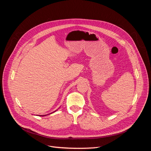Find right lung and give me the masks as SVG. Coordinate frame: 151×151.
<instances>
[{
  "label": "right lung",
  "mask_w": 151,
  "mask_h": 151,
  "mask_svg": "<svg viewBox=\"0 0 151 151\" xmlns=\"http://www.w3.org/2000/svg\"><path fill=\"white\" fill-rule=\"evenodd\" d=\"M57 111V110H55V111ZM55 111H54V112H55ZM54 112H53V113H54ZM43 116H45V115H43Z\"/></svg>",
  "instance_id": "obj_1"
}]
</instances>
